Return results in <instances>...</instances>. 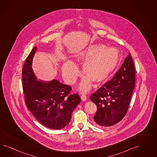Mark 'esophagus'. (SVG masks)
<instances>
[{"label":"esophagus","mask_w":157,"mask_h":157,"mask_svg":"<svg viewBox=\"0 0 157 157\" xmlns=\"http://www.w3.org/2000/svg\"><path fill=\"white\" fill-rule=\"evenodd\" d=\"M81 100H82L83 101H85L86 100V98H87V97L85 94H82L81 96Z\"/></svg>","instance_id":"obj_1"}]
</instances>
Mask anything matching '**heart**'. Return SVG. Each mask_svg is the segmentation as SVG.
<instances>
[{"mask_svg":"<svg viewBox=\"0 0 157 157\" xmlns=\"http://www.w3.org/2000/svg\"><path fill=\"white\" fill-rule=\"evenodd\" d=\"M76 60L83 63V72L86 77L82 81L79 89L86 91L90 89L91 81L100 83L105 81L114 71L119 63L120 52L114 47H106L103 44H91L75 55ZM62 74L70 84L76 81L79 70L71 60L62 66Z\"/></svg>","mask_w":157,"mask_h":157,"instance_id":"heart-1","label":"heart"}]
</instances>
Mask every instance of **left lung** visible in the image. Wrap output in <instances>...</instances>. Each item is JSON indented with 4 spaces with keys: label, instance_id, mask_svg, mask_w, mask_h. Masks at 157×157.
Masks as SVG:
<instances>
[{
    "label": "left lung",
    "instance_id": "left-lung-1",
    "mask_svg": "<svg viewBox=\"0 0 157 157\" xmlns=\"http://www.w3.org/2000/svg\"><path fill=\"white\" fill-rule=\"evenodd\" d=\"M135 82V70L130 53L110 81L90 95L97 110L93 117L97 126L118 123L127 113Z\"/></svg>",
    "mask_w": 157,
    "mask_h": 157
}]
</instances>
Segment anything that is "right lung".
<instances>
[{"instance_id": "obj_1", "label": "right lung", "mask_w": 157, "mask_h": 157, "mask_svg": "<svg viewBox=\"0 0 157 157\" xmlns=\"http://www.w3.org/2000/svg\"><path fill=\"white\" fill-rule=\"evenodd\" d=\"M37 47H34L24 63L22 87L29 110L40 123L49 128L60 129L71 120L72 113L81 102L79 94H70L71 86L56 79L38 81L32 68Z\"/></svg>"}]
</instances>
